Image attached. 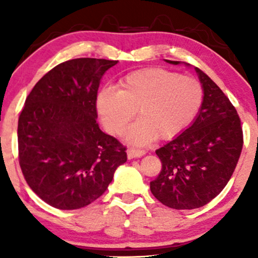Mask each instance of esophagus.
<instances>
[{"label":"esophagus","instance_id":"1","mask_svg":"<svg viewBox=\"0 0 258 258\" xmlns=\"http://www.w3.org/2000/svg\"><path fill=\"white\" fill-rule=\"evenodd\" d=\"M146 155V150L143 149H135V148H131V149L127 150V158L130 160L131 159H136V158H141V156Z\"/></svg>","mask_w":258,"mask_h":258}]
</instances>
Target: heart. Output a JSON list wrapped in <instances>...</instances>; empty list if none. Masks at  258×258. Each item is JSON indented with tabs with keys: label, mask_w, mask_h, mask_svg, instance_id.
Listing matches in <instances>:
<instances>
[{
	"label": "heart",
	"mask_w": 258,
	"mask_h": 258,
	"mask_svg": "<svg viewBox=\"0 0 258 258\" xmlns=\"http://www.w3.org/2000/svg\"><path fill=\"white\" fill-rule=\"evenodd\" d=\"M204 102L197 79L164 68H147L127 74L117 91L104 88L97 96V110L112 135H122L137 110L139 121L128 133L132 143L154 137H176L193 122Z\"/></svg>",
	"instance_id": "heart-1"
}]
</instances>
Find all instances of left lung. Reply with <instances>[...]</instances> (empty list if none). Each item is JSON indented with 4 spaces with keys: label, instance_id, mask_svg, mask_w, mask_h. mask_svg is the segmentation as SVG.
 I'll return each mask as SVG.
<instances>
[{
    "label": "left lung",
    "instance_id": "obj_1",
    "mask_svg": "<svg viewBox=\"0 0 258 258\" xmlns=\"http://www.w3.org/2000/svg\"><path fill=\"white\" fill-rule=\"evenodd\" d=\"M195 72L204 88L203 105L190 127L156 150L162 168L150 182L154 197L176 210L198 209L215 199L232 177L244 143L236 109L205 73Z\"/></svg>",
    "mask_w": 258,
    "mask_h": 258
}]
</instances>
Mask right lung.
<instances>
[{
    "label": "right lung",
    "mask_w": 258,
    "mask_h": 258,
    "mask_svg": "<svg viewBox=\"0 0 258 258\" xmlns=\"http://www.w3.org/2000/svg\"><path fill=\"white\" fill-rule=\"evenodd\" d=\"M117 60L78 58L49 70L18 120L19 165L35 194L59 210L97 200L127 161L126 147L97 122L103 75Z\"/></svg>",
    "instance_id": "right-lung-1"
}]
</instances>
